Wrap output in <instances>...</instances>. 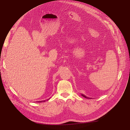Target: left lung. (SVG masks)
Wrapping results in <instances>:
<instances>
[{
    "mask_svg": "<svg viewBox=\"0 0 130 130\" xmlns=\"http://www.w3.org/2000/svg\"><path fill=\"white\" fill-rule=\"evenodd\" d=\"M82 95V96H83V97H84V98H87V99H89V98H88V97H86V96H85V95H83V94H82V95Z\"/></svg>",
    "mask_w": 130,
    "mask_h": 130,
    "instance_id": "1",
    "label": "left lung"
}]
</instances>
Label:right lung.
I'll list each match as a JSON object with an SVG mask.
<instances>
[{
  "label": "right lung",
  "mask_w": 130,
  "mask_h": 130,
  "mask_svg": "<svg viewBox=\"0 0 130 130\" xmlns=\"http://www.w3.org/2000/svg\"><path fill=\"white\" fill-rule=\"evenodd\" d=\"M49 99H50V98H49L48 99H47V100H49ZM45 101L44 100V101H39L38 102H45ZM36 102H37V101H36Z\"/></svg>",
  "instance_id": "add662e5"
}]
</instances>
